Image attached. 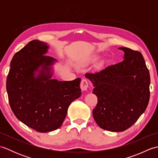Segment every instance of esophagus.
Here are the masks:
<instances>
[{"instance_id":"esophagus-1","label":"esophagus","mask_w":158,"mask_h":158,"mask_svg":"<svg viewBox=\"0 0 158 158\" xmlns=\"http://www.w3.org/2000/svg\"><path fill=\"white\" fill-rule=\"evenodd\" d=\"M80 87H81V89L83 91H85L87 90L89 87V83L88 81L86 79H83L80 83Z\"/></svg>"}]
</instances>
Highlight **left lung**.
Wrapping results in <instances>:
<instances>
[{"instance_id": "1", "label": "left lung", "mask_w": 158, "mask_h": 158, "mask_svg": "<svg viewBox=\"0 0 158 158\" xmlns=\"http://www.w3.org/2000/svg\"><path fill=\"white\" fill-rule=\"evenodd\" d=\"M122 62L85 77L93 83L98 104L93 117L101 128L123 132L145 112L150 97V75L142 53L127 48Z\"/></svg>"}]
</instances>
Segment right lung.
<instances>
[{
	"instance_id": "right-lung-1",
	"label": "right lung",
	"mask_w": 158,
	"mask_h": 158,
	"mask_svg": "<svg viewBox=\"0 0 158 158\" xmlns=\"http://www.w3.org/2000/svg\"><path fill=\"white\" fill-rule=\"evenodd\" d=\"M48 46L32 40L15 53L6 78V92L13 113L19 121L39 132L62 126L69 105L81 94V79H51L49 66L55 59L45 53ZM42 67L38 76L34 72Z\"/></svg>"
}]
</instances>
